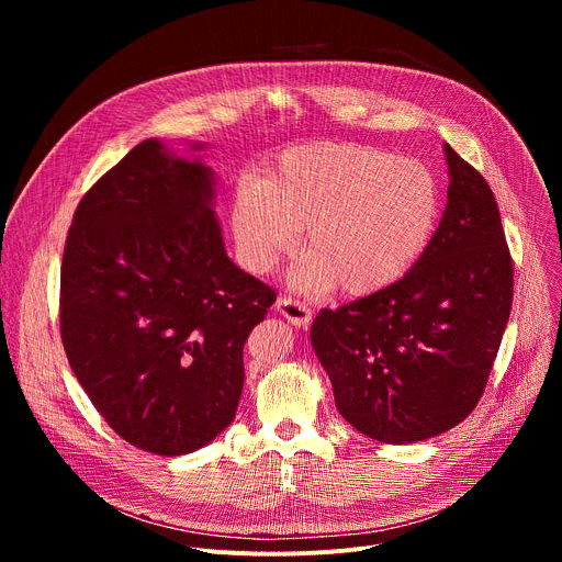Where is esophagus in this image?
I'll use <instances>...</instances> for the list:
<instances>
[{
  "instance_id": "1",
  "label": "esophagus",
  "mask_w": 562,
  "mask_h": 562,
  "mask_svg": "<svg viewBox=\"0 0 562 562\" xmlns=\"http://www.w3.org/2000/svg\"><path fill=\"white\" fill-rule=\"evenodd\" d=\"M276 308H278V313H282L289 319V323L295 325V327H308L311 319H313L311 308L304 302H300L297 297H291V295L278 297Z\"/></svg>"
}]
</instances>
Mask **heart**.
Wrapping results in <instances>:
<instances>
[{
  "label": "heart",
  "instance_id": "b5f03b06",
  "mask_svg": "<svg viewBox=\"0 0 562 562\" xmlns=\"http://www.w3.org/2000/svg\"><path fill=\"white\" fill-rule=\"evenodd\" d=\"M440 213L431 171L412 157L362 144H311L286 150L265 178L239 180L231 198L237 258L271 271L304 249L293 280L306 291L375 293L423 256Z\"/></svg>",
  "mask_w": 562,
  "mask_h": 562
}]
</instances>
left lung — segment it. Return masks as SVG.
<instances>
[{"mask_svg": "<svg viewBox=\"0 0 562 562\" xmlns=\"http://www.w3.org/2000/svg\"><path fill=\"white\" fill-rule=\"evenodd\" d=\"M447 209L405 278L313 319L336 407L360 434L409 445L460 425L483 397L514 300L496 198L447 144Z\"/></svg>", "mask_w": 562, "mask_h": 562, "instance_id": "8db88e82", "label": "left lung"}]
</instances>
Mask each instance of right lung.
Returning a JSON list of instances; mask_svg holds the SVG:
<instances>
[{"mask_svg": "<svg viewBox=\"0 0 562 562\" xmlns=\"http://www.w3.org/2000/svg\"><path fill=\"white\" fill-rule=\"evenodd\" d=\"M211 200L209 167L146 139L79 200L64 247L68 364L109 427L155 456L231 425L245 342L276 302L228 260Z\"/></svg>", "mask_w": 562, "mask_h": 562, "instance_id": "1", "label": "right lung"}]
</instances>
